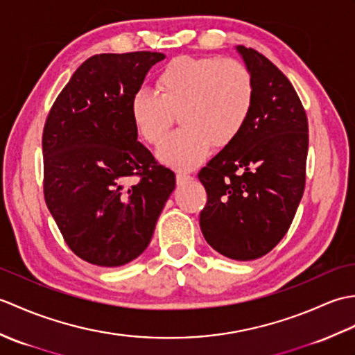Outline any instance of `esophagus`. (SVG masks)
<instances>
[{
    "mask_svg": "<svg viewBox=\"0 0 355 355\" xmlns=\"http://www.w3.org/2000/svg\"><path fill=\"white\" fill-rule=\"evenodd\" d=\"M177 184H180V186H183V184H186V183H191L192 182V177L189 175V173H183V172H178L177 173Z\"/></svg>",
    "mask_w": 355,
    "mask_h": 355,
    "instance_id": "obj_1",
    "label": "esophagus"
}]
</instances>
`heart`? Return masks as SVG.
Instances as JSON below:
<instances>
[{
  "mask_svg": "<svg viewBox=\"0 0 355 355\" xmlns=\"http://www.w3.org/2000/svg\"><path fill=\"white\" fill-rule=\"evenodd\" d=\"M254 84L250 71L235 59L180 56L155 76V92H135L130 111L140 137L158 145L168 132L172 114L182 130L171 134L157 150L164 164L192 169L210 148H224L244 130L252 114Z\"/></svg>",
  "mask_w": 355,
  "mask_h": 355,
  "instance_id": "1",
  "label": "heart"
}]
</instances>
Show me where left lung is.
Wrapping results in <instances>:
<instances>
[{
  "mask_svg": "<svg viewBox=\"0 0 355 355\" xmlns=\"http://www.w3.org/2000/svg\"><path fill=\"white\" fill-rule=\"evenodd\" d=\"M238 53L254 84L244 130L198 173L207 192L200 227L235 261L267 254L288 232L305 189L308 120L285 74L253 49Z\"/></svg>",
  "mask_w": 355,
  "mask_h": 355,
  "instance_id": "obj_1",
  "label": "left lung"
}]
</instances>
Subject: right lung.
<instances>
[{
  "label": "right lung",
  "mask_w": 355,
  "mask_h": 355,
  "mask_svg": "<svg viewBox=\"0 0 355 355\" xmlns=\"http://www.w3.org/2000/svg\"><path fill=\"white\" fill-rule=\"evenodd\" d=\"M163 59L155 51L88 58L45 120V202L73 253L94 266L120 267L145 252L175 189V173L137 141L130 111Z\"/></svg>",
  "instance_id": "right-lung-1"
}]
</instances>
